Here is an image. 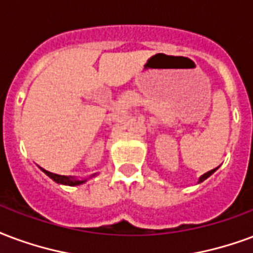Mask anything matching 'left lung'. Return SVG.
<instances>
[{
	"label": "left lung",
	"mask_w": 253,
	"mask_h": 253,
	"mask_svg": "<svg viewBox=\"0 0 253 253\" xmlns=\"http://www.w3.org/2000/svg\"><path fill=\"white\" fill-rule=\"evenodd\" d=\"M217 169V168H216ZM216 169H213V170H209V171H208V173H205V174H203V175H201V177H200V179H198V182H203L204 179H207L208 177H209V175H211V174L212 173H214V170Z\"/></svg>",
	"instance_id": "1"
}]
</instances>
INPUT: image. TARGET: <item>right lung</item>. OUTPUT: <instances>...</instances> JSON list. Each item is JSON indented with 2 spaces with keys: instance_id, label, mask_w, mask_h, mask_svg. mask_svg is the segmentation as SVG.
<instances>
[{
  "instance_id": "1",
  "label": "right lung",
  "mask_w": 253,
  "mask_h": 253,
  "mask_svg": "<svg viewBox=\"0 0 253 253\" xmlns=\"http://www.w3.org/2000/svg\"><path fill=\"white\" fill-rule=\"evenodd\" d=\"M41 169V168H40ZM44 173L49 177V178H52L55 182H57V184H61V185H68V186H76V185H80V184H84L87 179H78L75 178V177H71V175H60V174H55V173H50V171H48V170L45 169H41Z\"/></svg>"
}]
</instances>
